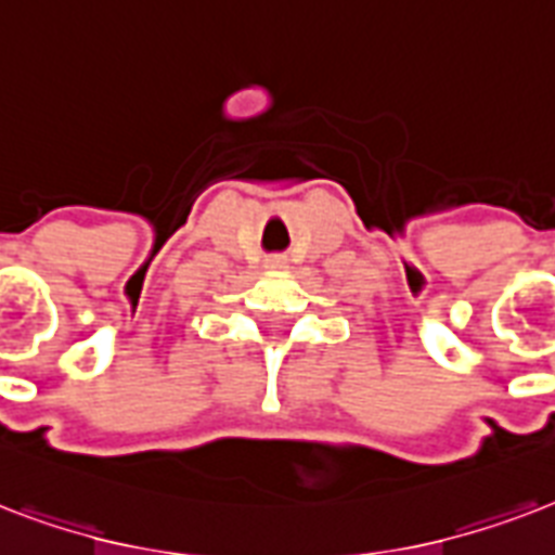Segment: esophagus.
<instances>
[{
	"mask_svg": "<svg viewBox=\"0 0 555 555\" xmlns=\"http://www.w3.org/2000/svg\"><path fill=\"white\" fill-rule=\"evenodd\" d=\"M266 266H269V269H281L283 257H269V260H266Z\"/></svg>",
	"mask_w": 555,
	"mask_h": 555,
	"instance_id": "1",
	"label": "esophagus"
}]
</instances>
